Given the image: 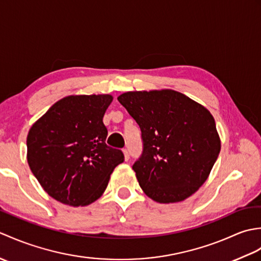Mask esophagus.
<instances>
[{
	"mask_svg": "<svg viewBox=\"0 0 261 261\" xmlns=\"http://www.w3.org/2000/svg\"><path fill=\"white\" fill-rule=\"evenodd\" d=\"M123 153H124V159H125V162H127V160H129V158H130L129 151H127L126 149H124V150H123Z\"/></svg>",
	"mask_w": 261,
	"mask_h": 261,
	"instance_id": "1",
	"label": "esophagus"
}]
</instances>
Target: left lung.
<instances>
[{"mask_svg": "<svg viewBox=\"0 0 261 261\" xmlns=\"http://www.w3.org/2000/svg\"><path fill=\"white\" fill-rule=\"evenodd\" d=\"M118 101L140 126L142 153L132 166L158 203L181 202L207 179L221 149L210 111L173 90L126 92Z\"/></svg>", "mask_w": 261, "mask_h": 261, "instance_id": "left-lung-1", "label": "left lung"}]
</instances>
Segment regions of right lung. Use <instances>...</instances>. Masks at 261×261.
Masks as SVG:
<instances>
[{"label": "right lung", "instance_id": "add662e5", "mask_svg": "<svg viewBox=\"0 0 261 261\" xmlns=\"http://www.w3.org/2000/svg\"><path fill=\"white\" fill-rule=\"evenodd\" d=\"M113 97L70 95L59 99L28 134L27 159L43 190L56 201L85 206L102 196L124 154L109 147L103 116Z\"/></svg>", "mask_w": 261, "mask_h": 261}]
</instances>
